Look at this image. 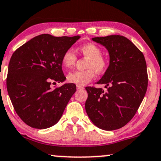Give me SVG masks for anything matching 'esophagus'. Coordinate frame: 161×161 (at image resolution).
I'll list each match as a JSON object with an SVG mask.
<instances>
[{
  "label": "esophagus",
  "mask_w": 161,
  "mask_h": 161,
  "mask_svg": "<svg viewBox=\"0 0 161 161\" xmlns=\"http://www.w3.org/2000/svg\"><path fill=\"white\" fill-rule=\"evenodd\" d=\"M76 88L78 90H81V89H84V87L83 86H77Z\"/></svg>",
  "instance_id": "34e87169"
}]
</instances>
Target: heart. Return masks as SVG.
Returning a JSON list of instances; mask_svg holds the SVG:
<instances>
[{
  "label": "heart",
  "instance_id": "obj_1",
  "mask_svg": "<svg viewBox=\"0 0 161 161\" xmlns=\"http://www.w3.org/2000/svg\"><path fill=\"white\" fill-rule=\"evenodd\" d=\"M79 51L84 57L88 58L86 70L74 71L67 75V81L69 83L84 86L92 80L97 73H103L108 68V61L101 55L102 51L95 44L89 42L79 47ZM76 55L73 49H69L64 52L61 63L65 69H70L75 65Z\"/></svg>",
  "mask_w": 161,
  "mask_h": 161
}]
</instances>
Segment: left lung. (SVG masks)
<instances>
[{
  "instance_id": "obj_1",
  "label": "left lung",
  "mask_w": 161,
  "mask_h": 161,
  "mask_svg": "<svg viewBox=\"0 0 161 161\" xmlns=\"http://www.w3.org/2000/svg\"><path fill=\"white\" fill-rule=\"evenodd\" d=\"M109 54V66L97 84L106 91L86 87V110L94 125L104 130L124 127L133 119L148 87V73L142 52L125 36L92 38Z\"/></svg>"
}]
</instances>
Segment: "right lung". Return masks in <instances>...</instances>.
Returning a JSON list of instances; mask_svg holds the SVG:
<instances>
[{"label": "right lung", "instance_id": "obj_1", "mask_svg": "<svg viewBox=\"0 0 161 161\" xmlns=\"http://www.w3.org/2000/svg\"><path fill=\"white\" fill-rule=\"evenodd\" d=\"M79 38L40 34L13 52L7 88L15 111L26 125L46 129L61 118L76 86L69 83L52 89L50 85L66 79L62 55Z\"/></svg>", "mask_w": 161, "mask_h": 161}]
</instances>
